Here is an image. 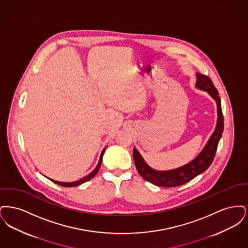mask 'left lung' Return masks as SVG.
<instances>
[{
    "label": "left lung",
    "instance_id": "1",
    "mask_svg": "<svg viewBox=\"0 0 248 248\" xmlns=\"http://www.w3.org/2000/svg\"><path fill=\"white\" fill-rule=\"evenodd\" d=\"M197 82L195 86L203 91H206L212 96L217 103V126L214 131L209 140L202 149L200 154L193 159L189 164L180 166L176 169L167 170V171H158L150 167L146 164L141 155L137 149L133 151V157L135 165L139 174L145 180L153 183L156 186L160 187H177L183 185L187 182L197 177L202 173H203L210 165L217 153L218 142L221 139L223 128H224V118L221 109V102L218 96V92L215 85L213 84L211 79L203 74L196 73Z\"/></svg>",
    "mask_w": 248,
    "mask_h": 248
}]
</instances>
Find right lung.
<instances>
[{
    "mask_svg": "<svg viewBox=\"0 0 248 248\" xmlns=\"http://www.w3.org/2000/svg\"><path fill=\"white\" fill-rule=\"evenodd\" d=\"M105 151H106V148L102 151V153L100 154V158H99V161H98V164L96 165V167L94 168V170H93L90 174H88L86 177H83L82 179L77 180V181H74V182H60V181H57V180H54V179H51V178H49V179H50L51 181H53L54 183L58 184L59 186H62V187H76V186H79V185L83 184L84 182H86V181L90 180L91 178H93V177L96 175V173L98 172V170H99V168H100L101 163H102V157H103V154L105 153Z\"/></svg>",
    "mask_w": 248,
    "mask_h": 248,
    "instance_id": "right-lung-1",
    "label": "right lung"
}]
</instances>
